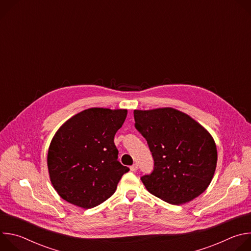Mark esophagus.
Returning a JSON list of instances; mask_svg holds the SVG:
<instances>
[{"mask_svg": "<svg viewBox=\"0 0 251 251\" xmlns=\"http://www.w3.org/2000/svg\"><path fill=\"white\" fill-rule=\"evenodd\" d=\"M130 170H131L132 172H136V171L138 170V165H137V164H133V165L130 167Z\"/></svg>", "mask_w": 251, "mask_h": 251, "instance_id": "obj_1", "label": "esophagus"}]
</instances>
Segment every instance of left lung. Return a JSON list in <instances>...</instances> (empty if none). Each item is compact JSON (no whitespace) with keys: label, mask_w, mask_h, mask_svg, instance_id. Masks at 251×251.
I'll use <instances>...</instances> for the list:
<instances>
[{"label":"left lung","mask_w":251,"mask_h":251,"mask_svg":"<svg viewBox=\"0 0 251 251\" xmlns=\"http://www.w3.org/2000/svg\"><path fill=\"white\" fill-rule=\"evenodd\" d=\"M135 128L147 141L154 160L151 174L141 180L157 198L188 202L202 194L217 167L216 143L189 115L173 108L135 110Z\"/></svg>","instance_id":"obj_1"}]
</instances>
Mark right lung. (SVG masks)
Instances as JSON below:
<instances>
[{
	"mask_svg": "<svg viewBox=\"0 0 251 251\" xmlns=\"http://www.w3.org/2000/svg\"><path fill=\"white\" fill-rule=\"evenodd\" d=\"M127 110L90 108L64 123L54 135L48 153L50 181L66 201L94 207L116 191L129 171L118 159L114 144Z\"/></svg>",
	"mask_w": 251,
	"mask_h": 251,
	"instance_id": "right-lung-1",
	"label": "right lung"
}]
</instances>
